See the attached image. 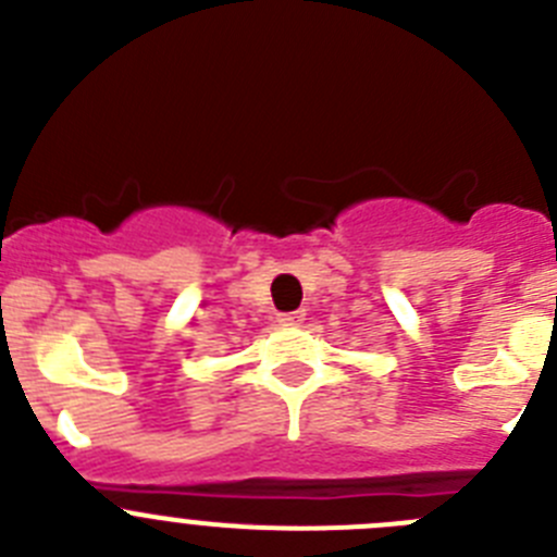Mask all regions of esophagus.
I'll list each match as a JSON object with an SVG mask.
<instances>
[{
    "mask_svg": "<svg viewBox=\"0 0 557 557\" xmlns=\"http://www.w3.org/2000/svg\"><path fill=\"white\" fill-rule=\"evenodd\" d=\"M306 314L304 312H289V314H278V323L282 325H298L300 320H304Z\"/></svg>",
    "mask_w": 557,
    "mask_h": 557,
    "instance_id": "esophagus-1",
    "label": "esophagus"
}]
</instances>
